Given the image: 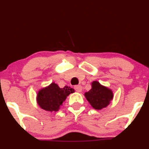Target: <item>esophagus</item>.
Returning a JSON list of instances; mask_svg holds the SVG:
<instances>
[{
  "mask_svg": "<svg viewBox=\"0 0 149 149\" xmlns=\"http://www.w3.org/2000/svg\"><path fill=\"white\" fill-rule=\"evenodd\" d=\"M74 89H75V90L76 91V92H82V87L81 85H76V86H75Z\"/></svg>",
  "mask_w": 149,
  "mask_h": 149,
  "instance_id": "34e87169",
  "label": "esophagus"
}]
</instances>
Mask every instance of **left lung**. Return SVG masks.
Returning a JSON list of instances; mask_svg holds the SVG:
<instances>
[{"mask_svg": "<svg viewBox=\"0 0 149 149\" xmlns=\"http://www.w3.org/2000/svg\"><path fill=\"white\" fill-rule=\"evenodd\" d=\"M86 99L95 110H102L106 107L113 99L114 95L112 89L102 85L99 82L93 81L92 89L85 93Z\"/></svg>", "mask_w": 149, "mask_h": 149, "instance_id": "left-lung-1", "label": "left lung"}]
</instances>
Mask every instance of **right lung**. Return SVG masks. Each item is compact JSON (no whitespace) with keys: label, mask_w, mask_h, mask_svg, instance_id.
Segmentation results:
<instances>
[{"label":"right lung","mask_w":149,"mask_h":149,"mask_svg":"<svg viewBox=\"0 0 149 149\" xmlns=\"http://www.w3.org/2000/svg\"><path fill=\"white\" fill-rule=\"evenodd\" d=\"M74 92V89L68 86L60 88L57 84L52 82L47 87L39 89L36 100L43 110L51 112H57L67 96Z\"/></svg>","instance_id":"right-lung-1"}]
</instances>
